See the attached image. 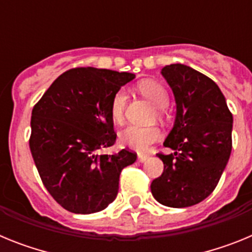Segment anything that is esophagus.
<instances>
[{
  "label": "esophagus",
  "instance_id": "34e87169",
  "mask_svg": "<svg viewBox=\"0 0 252 252\" xmlns=\"http://www.w3.org/2000/svg\"><path fill=\"white\" fill-rule=\"evenodd\" d=\"M148 155L146 154H139L137 155V160H139V162H145L146 160H148Z\"/></svg>",
  "mask_w": 252,
  "mask_h": 252
}]
</instances>
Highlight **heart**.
<instances>
[{
  "mask_svg": "<svg viewBox=\"0 0 252 252\" xmlns=\"http://www.w3.org/2000/svg\"><path fill=\"white\" fill-rule=\"evenodd\" d=\"M137 91L157 108H165L169 103V95L165 88L158 82L142 81L137 86ZM127 103V94L124 90L115 93L110 104V113L113 122L122 124L125 119V108ZM161 112V110H158ZM160 137V131L157 127H140L128 126L120 132V142L126 148L136 151H145L153 142Z\"/></svg>",
  "mask_w": 252,
  "mask_h": 252,
  "instance_id": "b5f03b06",
  "label": "heart"
}]
</instances>
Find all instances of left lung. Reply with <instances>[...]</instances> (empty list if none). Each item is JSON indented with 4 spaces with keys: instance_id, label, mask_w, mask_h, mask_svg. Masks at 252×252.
Here are the masks:
<instances>
[{
    "instance_id": "left-lung-1",
    "label": "left lung",
    "mask_w": 252,
    "mask_h": 252,
    "mask_svg": "<svg viewBox=\"0 0 252 252\" xmlns=\"http://www.w3.org/2000/svg\"><path fill=\"white\" fill-rule=\"evenodd\" d=\"M177 104L174 126L164 141L174 153L158 154L164 171L153 180L159 203L184 208L206 199L217 187L232 149V113L220 87L184 64L161 69Z\"/></svg>"
}]
</instances>
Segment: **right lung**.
<instances>
[{"label":"right lung","instance_id":"obj_1","mask_svg":"<svg viewBox=\"0 0 252 252\" xmlns=\"http://www.w3.org/2000/svg\"><path fill=\"white\" fill-rule=\"evenodd\" d=\"M135 74L92 66L66 70L31 113L30 150L44 186L66 211L99 212L115 201L121 170L136 154L98 155L115 144L112 97Z\"/></svg>","mask_w":252,"mask_h":252}]
</instances>
